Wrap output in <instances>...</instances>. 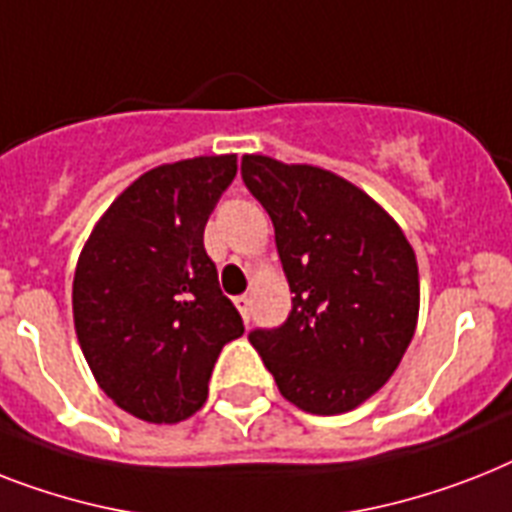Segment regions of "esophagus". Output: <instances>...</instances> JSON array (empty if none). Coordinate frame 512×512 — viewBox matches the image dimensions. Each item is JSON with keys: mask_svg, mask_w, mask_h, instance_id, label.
Returning a JSON list of instances; mask_svg holds the SVG:
<instances>
[{"mask_svg": "<svg viewBox=\"0 0 512 512\" xmlns=\"http://www.w3.org/2000/svg\"><path fill=\"white\" fill-rule=\"evenodd\" d=\"M234 305H236V310L242 313L244 321H249V297H247V294H242V297H236Z\"/></svg>", "mask_w": 512, "mask_h": 512, "instance_id": "1", "label": "esophagus"}]
</instances>
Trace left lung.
Here are the masks:
<instances>
[{
	"label": "left lung",
	"instance_id": "1",
	"mask_svg": "<svg viewBox=\"0 0 512 512\" xmlns=\"http://www.w3.org/2000/svg\"><path fill=\"white\" fill-rule=\"evenodd\" d=\"M242 178L268 210L292 313L249 342L299 410L336 415L376 394L418 323V263L402 228L355 184L313 165L244 155Z\"/></svg>",
	"mask_w": 512,
	"mask_h": 512
}]
</instances>
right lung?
Wrapping results in <instances>:
<instances>
[{
    "mask_svg": "<svg viewBox=\"0 0 512 512\" xmlns=\"http://www.w3.org/2000/svg\"><path fill=\"white\" fill-rule=\"evenodd\" d=\"M234 176L236 155L149 170L112 202L78 257V344L102 392L141 421L197 413L220 350L244 334L205 252V223Z\"/></svg>",
    "mask_w": 512,
    "mask_h": 512,
    "instance_id": "right-lung-1",
    "label": "right lung"
}]
</instances>
